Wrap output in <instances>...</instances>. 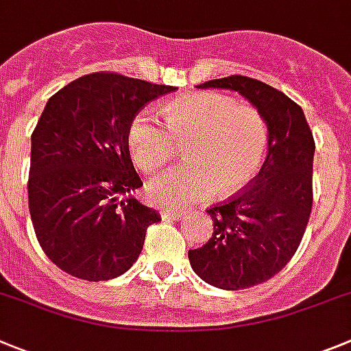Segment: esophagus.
Listing matches in <instances>:
<instances>
[{"mask_svg":"<svg viewBox=\"0 0 351 351\" xmlns=\"http://www.w3.org/2000/svg\"><path fill=\"white\" fill-rule=\"evenodd\" d=\"M182 215H184V212L181 210H172V208H165V210H162L163 219H181Z\"/></svg>","mask_w":351,"mask_h":351,"instance_id":"esophagus-1","label":"esophagus"}]
</instances>
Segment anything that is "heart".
Returning a JSON list of instances; mask_svg holds the SVG:
<instances>
[{"mask_svg":"<svg viewBox=\"0 0 351 351\" xmlns=\"http://www.w3.org/2000/svg\"><path fill=\"white\" fill-rule=\"evenodd\" d=\"M163 121L147 109L134 114L127 147L136 167L149 173L186 147L188 165L167 170L146 186L151 202L178 207L208 197L215 189L234 195L254 181L268 151V125L252 106L228 95L195 92L163 106Z\"/></svg>","mask_w":351,"mask_h":351,"instance_id":"obj_1","label":"heart"}]
</instances>
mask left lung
Instances as JSON below:
<instances>
[{
	"mask_svg": "<svg viewBox=\"0 0 351 351\" xmlns=\"http://www.w3.org/2000/svg\"><path fill=\"white\" fill-rule=\"evenodd\" d=\"M198 88L239 92L268 125V156L247 189L207 210L214 231L188 252L202 280L240 291L269 280L294 256L313 204L315 141L304 112L292 99L259 80L228 76Z\"/></svg>",
	"mask_w": 351,
	"mask_h": 351,
	"instance_id": "left-lung-1",
	"label": "left lung"
}]
</instances>
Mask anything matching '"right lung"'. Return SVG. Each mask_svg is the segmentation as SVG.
I'll use <instances>...</instances> for the list:
<instances>
[{
    "label": "right lung",
    "instance_id": "obj_1",
    "mask_svg": "<svg viewBox=\"0 0 351 351\" xmlns=\"http://www.w3.org/2000/svg\"><path fill=\"white\" fill-rule=\"evenodd\" d=\"M117 73H94L48 99L31 136L29 212L41 249L82 280L123 275L137 261L154 208L128 195L141 188L127 128L147 102L173 92Z\"/></svg>",
    "mask_w": 351,
    "mask_h": 351
}]
</instances>
